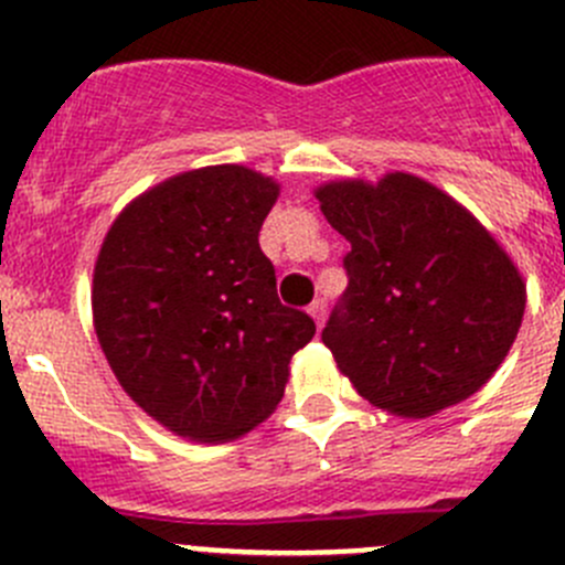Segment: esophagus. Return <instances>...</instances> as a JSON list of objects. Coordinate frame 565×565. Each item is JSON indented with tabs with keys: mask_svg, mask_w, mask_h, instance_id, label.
Masks as SVG:
<instances>
[{
	"mask_svg": "<svg viewBox=\"0 0 565 565\" xmlns=\"http://www.w3.org/2000/svg\"><path fill=\"white\" fill-rule=\"evenodd\" d=\"M326 309H328V303H326V300H322V298H317L315 303L309 306V315L315 317V322H317V326H320V322L326 320Z\"/></svg>",
	"mask_w": 565,
	"mask_h": 565,
	"instance_id": "1",
	"label": "esophagus"
}]
</instances>
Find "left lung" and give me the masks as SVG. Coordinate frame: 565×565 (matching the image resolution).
I'll return each mask as SVG.
<instances>
[{"mask_svg":"<svg viewBox=\"0 0 565 565\" xmlns=\"http://www.w3.org/2000/svg\"><path fill=\"white\" fill-rule=\"evenodd\" d=\"M315 195L350 243L348 289L322 342L355 392L414 419L478 392L527 303L511 256L472 212L411 173L328 182Z\"/></svg>","mask_w":565,"mask_h":565,"instance_id":"1","label":"left lung"}]
</instances>
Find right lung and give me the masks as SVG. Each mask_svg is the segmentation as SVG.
I'll use <instances>...</instances> for the list:
<instances>
[{
	"label": "right lung",
	"instance_id": "1",
	"mask_svg": "<svg viewBox=\"0 0 565 565\" xmlns=\"http://www.w3.org/2000/svg\"><path fill=\"white\" fill-rule=\"evenodd\" d=\"M278 199L243 166L179 173L109 226L93 270V326L124 392L177 436L239 439L284 397L315 337L278 300L259 228Z\"/></svg>",
	"mask_w": 565,
	"mask_h": 565
}]
</instances>
